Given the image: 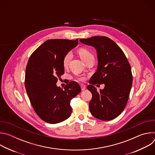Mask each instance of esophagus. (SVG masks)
<instances>
[{
    "mask_svg": "<svg viewBox=\"0 0 155 155\" xmlns=\"http://www.w3.org/2000/svg\"><path fill=\"white\" fill-rule=\"evenodd\" d=\"M80 86H81V89L82 91H83V90H84L86 89V86H85L84 84H80Z\"/></svg>",
    "mask_w": 155,
    "mask_h": 155,
    "instance_id": "34e87169",
    "label": "esophagus"
}]
</instances>
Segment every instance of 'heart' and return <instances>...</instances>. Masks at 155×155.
<instances>
[{"mask_svg": "<svg viewBox=\"0 0 155 155\" xmlns=\"http://www.w3.org/2000/svg\"><path fill=\"white\" fill-rule=\"evenodd\" d=\"M78 54H79L80 58H81V59L84 62L86 61L87 59H89L90 58H94L93 54L89 50H87L85 48H80L78 50ZM72 58V53L71 52L69 51L65 54V55L64 56V59H63V65L64 67H67V66H68ZM79 80H83L84 78H80Z\"/></svg>", "mask_w": 155, "mask_h": 155, "instance_id": "b5f03b06", "label": "heart"}]
</instances>
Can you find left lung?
I'll return each mask as SVG.
<instances>
[{
	"instance_id": "obj_1",
	"label": "left lung",
	"mask_w": 155,
	"mask_h": 155,
	"mask_svg": "<svg viewBox=\"0 0 155 155\" xmlns=\"http://www.w3.org/2000/svg\"><path fill=\"white\" fill-rule=\"evenodd\" d=\"M80 41L97 51V71L87 87L93 95L90 112L99 120H112L120 115L127 104L132 84L130 65L120 47L107 37L94 36ZM96 83L104 84V89L97 92L94 86Z\"/></svg>"
}]
</instances>
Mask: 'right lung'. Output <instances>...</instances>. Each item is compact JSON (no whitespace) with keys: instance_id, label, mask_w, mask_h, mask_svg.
I'll use <instances>...</instances> for the list:
<instances>
[{"instance_id":"1","label":"right lung","mask_w":155,"mask_h":155,"mask_svg":"<svg viewBox=\"0 0 155 155\" xmlns=\"http://www.w3.org/2000/svg\"><path fill=\"white\" fill-rule=\"evenodd\" d=\"M78 39H50L44 42L30 56L26 71L25 87L31 104L44 121L56 124L71 115V101L81 91L76 81L64 90L58 87V78L64 74L63 59L77 46Z\"/></svg>"}]
</instances>
